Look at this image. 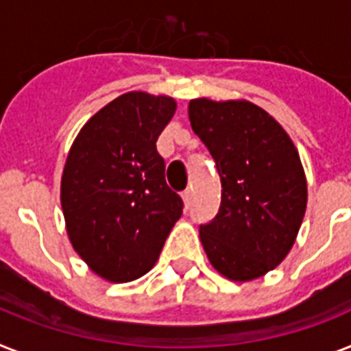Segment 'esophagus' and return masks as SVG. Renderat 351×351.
Wrapping results in <instances>:
<instances>
[{
    "label": "esophagus",
    "mask_w": 351,
    "mask_h": 351,
    "mask_svg": "<svg viewBox=\"0 0 351 351\" xmlns=\"http://www.w3.org/2000/svg\"><path fill=\"white\" fill-rule=\"evenodd\" d=\"M184 202H185V205H187V207H189L191 204H193V187H187V189L184 191Z\"/></svg>",
    "instance_id": "obj_1"
}]
</instances>
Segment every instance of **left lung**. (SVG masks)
Listing matches in <instances>:
<instances>
[{
	"instance_id": "8db88e82",
	"label": "left lung",
	"mask_w": 351,
	"mask_h": 351,
	"mask_svg": "<svg viewBox=\"0 0 351 351\" xmlns=\"http://www.w3.org/2000/svg\"><path fill=\"white\" fill-rule=\"evenodd\" d=\"M189 121L221 182L218 215L200 240L218 272L249 281L289 254L306 210L298 149L278 122L247 101L189 102Z\"/></svg>"
}]
</instances>
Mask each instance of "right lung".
Masks as SVG:
<instances>
[{
	"instance_id": "obj_1",
	"label": "right lung",
	"mask_w": 351,
	"mask_h": 351,
	"mask_svg": "<svg viewBox=\"0 0 351 351\" xmlns=\"http://www.w3.org/2000/svg\"><path fill=\"white\" fill-rule=\"evenodd\" d=\"M171 97L130 92L97 111L77 135L61 180L73 249L113 283L156 263L184 202L166 182L156 141L173 119Z\"/></svg>"
}]
</instances>
